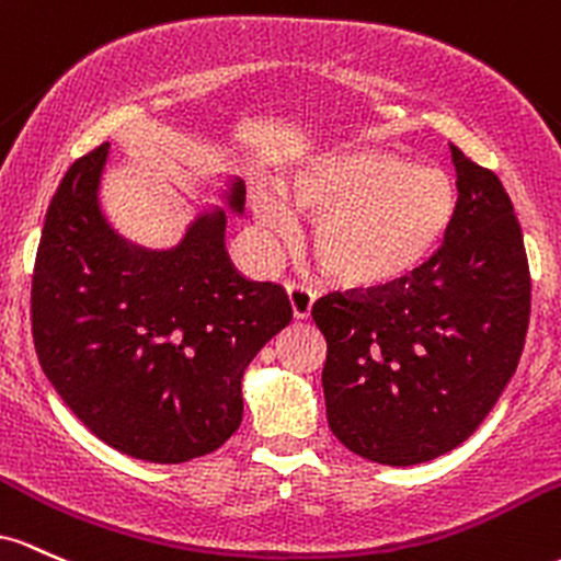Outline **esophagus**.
I'll list each match as a JSON object with an SVG mask.
<instances>
[{
  "label": "esophagus",
  "mask_w": 561,
  "mask_h": 561,
  "mask_svg": "<svg viewBox=\"0 0 561 561\" xmlns=\"http://www.w3.org/2000/svg\"><path fill=\"white\" fill-rule=\"evenodd\" d=\"M288 291V301H291V310H294V318L297 320H307L312 312V305H314V291L307 283H288L286 286Z\"/></svg>",
  "instance_id": "1"
}]
</instances>
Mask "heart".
<instances>
[{
    "label": "heart",
    "instance_id": "heart-1",
    "mask_svg": "<svg viewBox=\"0 0 561 561\" xmlns=\"http://www.w3.org/2000/svg\"><path fill=\"white\" fill-rule=\"evenodd\" d=\"M298 209L318 217L314 251L342 286L379 288L411 278L437 254L458 211L456 180L394 150L320 156L291 178ZM262 228L288 236L297 210L278 187L254 193Z\"/></svg>",
    "mask_w": 561,
    "mask_h": 561
}]
</instances>
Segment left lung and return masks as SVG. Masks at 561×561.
I'll use <instances>...</instances> for the list:
<instances>
[{"label": "left lung", "instance_id": "obj_1", "mask_svg": "<svg viewBox=\"0 0 561 561\" xmlns=\"http://www.w3.org/2000/svg\"><path fill=\"white\" fill-rule=\"evenodd\" d=\"M458 211L411 278L312 307L329 355L325 416L368 461L413 467L469 439L517 370L530 270L501 180L450 145Z\"/></svg>", "mask_w": 561, "mask_h": 561}]
</instances>
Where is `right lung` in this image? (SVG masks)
<instances>
[{"label":"right lung","instance_id":"1","mask_svg":"<svg viewBox=\"0 0 561 561\" xmlns=\"http://www.w3.org/2000/svg\"><path fill=\"white\" fill-rule=\"evenodd\" d=\"M108 148L71 163L44 217L31 280L34 347L94 437L140 461L185 463L241 426L243 370L291 323V305L278 283L232 267L219 206L201 211L172 249L118 236L100 209ZM243 196V180L232 178V214Z\"/></svg>","mask_w":561,"mask_h":561}]
</instances>
